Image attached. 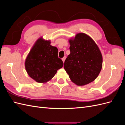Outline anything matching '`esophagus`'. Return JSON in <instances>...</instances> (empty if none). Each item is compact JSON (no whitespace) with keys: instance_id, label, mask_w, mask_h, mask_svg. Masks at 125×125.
Listing matches in <instances>:
<instances>
[{"instance_id":"esophagus-1","label":"esophagus","mask_w":125,"mask_h":125,"mask_svg":"<svg viewBox=\"0 0 125 125\" xmlns=\"http://www.w3.org/2000/svg\"><path fill=\"white\" fill-rule=\"evenodd\" d=\"M66 57L65 56V57H63L62 58V62H65V59H66Z\"/></svg>"}]
</instances>
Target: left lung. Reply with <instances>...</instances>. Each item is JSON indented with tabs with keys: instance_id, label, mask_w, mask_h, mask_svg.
<instances>
[{
	"instance_id": "left-lung-1",
	"label": "left lung",
	"mask_w": 125,
	"mask_h": 125,
	"mask_svg": "<svg viewBox=\"0 0 125 125\" xmlns=\"http://www.w3.org/2000/svg\"><path fill=\"white\" fill-rule=\"evenodd\" d=\"M70 54L64 62V69L71 81L78 85L93 81L99 75L103 58L97 45L90 36L78 33L70 40Z\"/></svg>"
}]
</instances>
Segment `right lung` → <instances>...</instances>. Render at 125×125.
<instances>
[{
	"label": "right lung",
	"instance_id": "obj_1",
	"mask_svg": "<svg viewBox=\"0 0 125 125\" xmlns=\"http://www.w3.org/2000/svg\"><path fill=\"white\" fill-rule=\"evenodd\" d=\"M63 65L62 60L58 58L57 48L51 45L50 41L42 38L36 42L25 62L29 76L39 83L50 80Z\"/></svg>",
	"mask_w": 125,
	"mask_h": 125
}]
</instances>
